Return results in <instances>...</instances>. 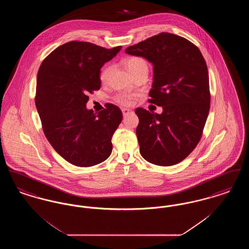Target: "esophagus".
Here are the masks:
<instances>
[{
    "label": "esophagus",
    "instance_id": "1",
    "mask_svg": "<svg viewBox=\"0 0 249 249\" xmlns=\"http://www.w3.org/2000/svg\"><path fill=\"white\" fill-rule=\"evenodd\" d=\"M131 113V110L128 109V108H123L122 109V114H123V117H127L129 114Z\"/></svg>",
    "mask_w": 249,
    "mask_h": 249
}]
</instances>
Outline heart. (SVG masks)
I'll list each match as a JSON object with an SVG mask.
<instances>
[{
  "label": "heart",
  "instance_id": "heart-1",
  "mask_svg": "<svg viewBox=\"0 0 249 249\" xmlns=\"http://www.w3.org/2000/svg\"><path fill=\"white\" fill-rule=\"evenodd\" d=\"M124 65L134 77L142 72L148 71V64L146 60L141 57H130L124 60ZM113 70L112 65H106L100 72V80L102 83H107L109 75ZM115 101L123 107H130L134 102V97L132 95L120 93L115 97Z\"/></svg>",
  "mask_w": 249,
  "mask_h": 249
}]
</instances>
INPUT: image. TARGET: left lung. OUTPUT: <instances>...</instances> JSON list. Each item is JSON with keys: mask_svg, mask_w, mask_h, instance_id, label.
<instances>
[{"mask_svg": "<svg viewBox=\"0 0 249 249\" xmlns=\"http://www.w3.org/2000/svg\"><path fill=\"white\" fill-rule=\"evenodd\" d=\"M125 52L153 64L149 103L162 113L137 108L136 135L142 158L159 166L178 164L201 140L210 109L209 76L200 49L184 37L160 33Z\"/></svg>", "mask_w": 249, "mask_h": 249, "instance_id": "1", "label": "left lung"}]
</instances>
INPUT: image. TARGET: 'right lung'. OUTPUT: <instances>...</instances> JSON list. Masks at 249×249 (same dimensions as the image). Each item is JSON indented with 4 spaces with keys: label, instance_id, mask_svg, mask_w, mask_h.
<instances>
[{
    "label": "right lung",
    "instance_id": "obj_1",
    "mask_svg": "<svg viewBox=\"0 0 249 249\" xmlns=\"http://www.w3.org/2000/svg\"><path fill=\"white\" fill-rule=\"evenodd\" d=\"M120 49L71 41L54 49L39 68L36 106L42 128L57 153L73 165L99 164L112 152L121 110L109 104L95 114L86 105L88 94L101 88L100 69Z\"/></svg>",
    "mask_w": 249,
    "mask_h": 249
}]
</instances>
